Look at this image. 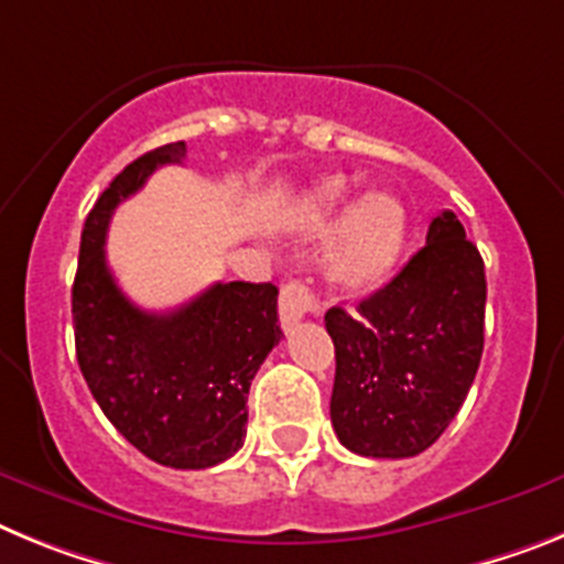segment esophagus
Listing matches in <instances>:
<instances>
[{"label":"esophagus","mask_w":564,"mask_h":564,"mask_svg":"<svg viewBox=\"0 0 564 564\" xmlns=\"http://www.w3.org/2000/svg\"><path fill=\"white\" fill-rule=\"evenodd\" d=\"M323 310L321 297L312 292L310 283L303 281H289L286 286L281 289V323L283 326H292L301 317L306 315H317Z\"/></svg>","instance_id":"obj_1"}]
</instances>
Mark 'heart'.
<instances>
[{
    "label": "heart",
    "mask_w": 564,
    "mask_h": 564,
    "mask_svg": "<svg viewBox=\"0 0 564 564\" xmlns=\"http://www.w3.org/2000/svg\"><path fill=\"white\" fill-rule=\"evenodd\" d=\"M349 187L343 178H323L310 198V215L317 229L346 204ZM405 243V209L394 195L369 193L349 213L332 238L326 269L340 286H371L391 272Z\"/></svg>",
    "instance_id": "heart-1"
}]
</instances>
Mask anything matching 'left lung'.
I'll list each match as a JSON object with an SVG mask.
<instances>
[{"instance_id":"1","label":"left lung","mask_w":564,"mask_h":564,"mask_svg":"<svg viewBox=\"0 0 564 564\" xmlns=\"http://www.w3.org/2000/svg\"><path fill=\"white\" fill-rule=\"evenodd\" d=\"M486 263L452 209L425 247L355 312L332 306V425L360 457L425 452L457 417L482 357Z\"/></svg>"}]
</instances>
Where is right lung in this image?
I'll return each mask as SVG.
<instances>
[{"mask_svg":"<svg viewBox=\"0 0 564 564\" xmlns=\"http://www.w3.org/2000/svg\"><path fill=\"white\" fill-rule=\"evenodd\" d=\"M184 155V141L144 153L99 195L82 229L73 332L78 369L127 443L170 468H213L247 437L249 386L283 335L278 286L213 283L155 315L121 292L105 254L112 209Z\"/></svg>","mask_w":564,"mask_h":564,"instance_id":"obj_1","label":"right lung"}]
</instances>
